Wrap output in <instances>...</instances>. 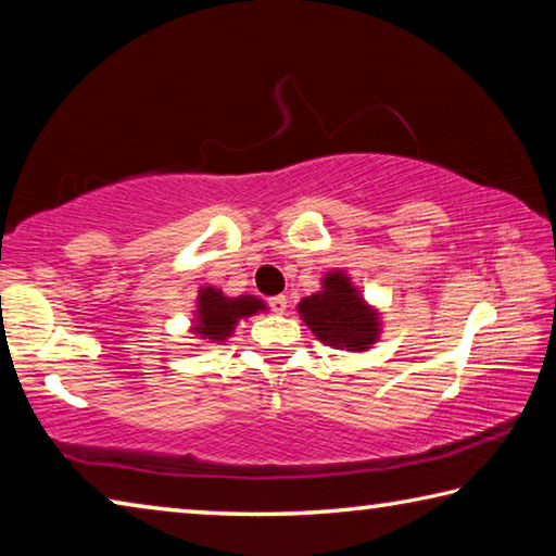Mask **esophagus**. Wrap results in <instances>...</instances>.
<instances>
[{"label": "esophagus", "mask_w": 556, "mask_h": 556, "mask_svg": "<svg viewBox=\"0 0 556 556\" xmlns=\"http://www.w3.org/2000/svg\"><path fill=\"white\" fill-rule=\"evenodd\" d=\"M269 308L275 314H285L287 312V296L285 294H279V296H271L269 299Z\"/></svg>", "instance_id": "34e87169"}]
</instances>
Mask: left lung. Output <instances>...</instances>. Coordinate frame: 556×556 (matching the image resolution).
Listing matches in <instances>:
<instances>
[{"mask_svg":"<svg viewBox=\"0 0 556 556\" xmlns=\"http://www.w3.org/2000/svg\"><path fill=\"white\" fill-rule=\"evenodd\" d=\"M299 314L326 345L365 351L378 338V314L365 306L343 271L324 279V291L301 299Z\"/></svg>","mask_w":556,"mask_h":556,"instance_id":"obj_1","label":"left lung"}]
</instances>
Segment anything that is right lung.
I'll use <instances>...</instances> for the list:
<instances>
[{"mask_svg":"<svg viewBox=\"0 0 556 556\" xmlns=\"http://www.w3.org/2000/svg\"><path fill=\"white\" fill-rule=\"evenodd\" d=\"M260 308H265V304L255 296L230 299L218 289L205 287L199 294V314H195L199 324H195L193 333L211 338V341H225L240 318L257 314Z\"/></svg>","mask_w":556,"mask_h":556,"instance_id":"add662e5","label":"right lung"}]
</instances>
